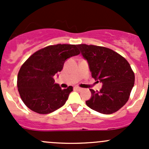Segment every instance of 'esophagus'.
I'll return each mask as SVG.
<instances>
[{"instance_id":"esophagus-1","label":"esophagus","mask_w":149,"mask_h":149,"mask_svg":"<svg viewBox=\"0 0 149 149\" xmlns=\"http://www.w3.org/2000/svg\"><path fill=\"white\" fill-rule=\"evenodd\" d=\"M74 88L76 90H77V91H81L82 90V88H81V87H79V86H75Z\"/></svg>"}]
</instances>
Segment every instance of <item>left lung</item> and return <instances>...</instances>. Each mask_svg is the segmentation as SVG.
Segmentation results:
<instances>
[{
	"instance_id": "8db88e82",
	"label": "left lung",
	"mask_w": 149,
	"mask_h": 149,
	"mask_svg": "<svg viewBox=\"0 0 149 149\" xmlns=\"http://www.w3.org/2000/svg\"><path fill=\"white\" fill-rule=\"evenodd\" d=\"M89 65L91 76L102 83L100 91L90 89L87 106L100 113L109 115L121 109L128 101L134 86L135 74L127 60L105 47L77 45Z\"/></svg>"
}]
</instances>
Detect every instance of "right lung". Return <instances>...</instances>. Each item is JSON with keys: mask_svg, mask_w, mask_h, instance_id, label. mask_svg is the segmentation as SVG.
<instances>
[{"mask_svg": "<svg viewBox=\"0 0 149 149\" xmlns=\"http://www.w3.org/2000/svg\"><path fill=\"white\" fill-rule=\"evenodd\" d=\"M79 54L77 45L68 44L47 46L32 54L17 76L18 91L24 104L41 115L63 106L73 86L62 89L55 84L53 76L62 70L66 59Z\"/></svg>", "mask_w": 149, "mask_h": 149, "instance_id": "obj_1", "label": "right lung"}]
</instances>
